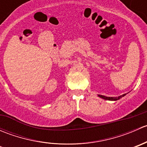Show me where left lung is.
<instances>
[{
  "label": "left lung",
  "instance_id": "obj_1",
  "mask_svg": "<svg viewBox=\"0 0 147 147\" xmlns=\"http://www.w3.org/2000/svg\"><path fill=\"white\" fill-rule=\"evenodd\" d=\"M127 94H124L122 95H120L119 97H106V96H104V95H101V94H98V97H100V98L104 99V100H110V101H116V100H119L121 99V97H123L124 96H125Z\"/></svg>",
  "mask_w": 147,
  "mask_h": 147
}]
</instances>
